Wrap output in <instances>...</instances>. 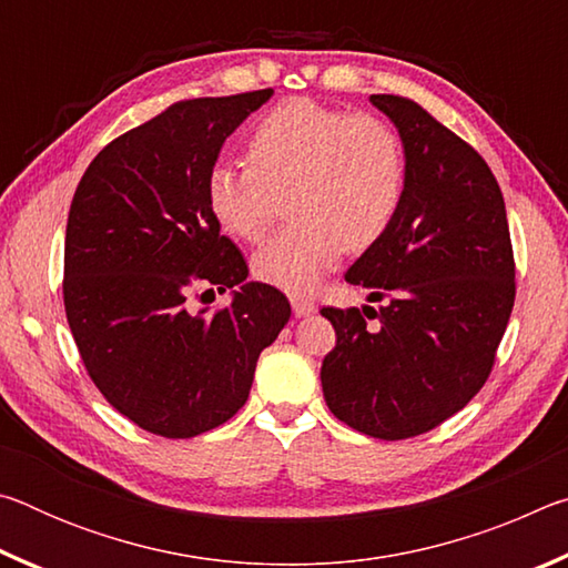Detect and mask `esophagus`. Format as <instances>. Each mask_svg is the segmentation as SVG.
I'll use <instances>...</instances> for the list:
<instances>
[{
    "label": "esophagus",
    "instance_id": "1",
    "mask_svg": "<svg viewBox=\"0 0 568 568\" xmlns=\"http://www.w3.org/2000/svg\"><path fill=\"white\" fill-rule=\"evenodd\" d=\"M293 313L295 318H307V315H313L315 311H318V305H315L313 301H303V297H293Z\"/></svg>",
    "mask_w": 568,
    "mask_h": 568
}]
</instances>
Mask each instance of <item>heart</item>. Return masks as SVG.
Returning a JSON list of instances; mask_svg holds the SVG:
<instances>
[{"mask_svg": "<svg viewBox=\"0 0 568 568\" xmlns=\"http://www.w3.org/2000/svg\"><path fill=\"white\" fill-rule=\"evenodd\" d=\"M250 165L217 162L207 172L210 213L227 233L255 243L287 197L293 225L253 257L263 283L313 293L343 250L386 235L403 200V152L386 122L295 98L250 134Z\"/></svg>", "mask_w": 568, "mask_h": 568, "instance_id": "heart-1", "label": "heart"}]
</instances>
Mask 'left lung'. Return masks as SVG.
Wrapping results in <instances>:
<instances>
[{"label":"left lung","mask_w":568,"mask_h":568,"mask_svg":"<svg viewBox=\"0 0 568 568\" xmlns=\"http://www.w3.org/2000/svg\"><path fill=\"white\" fill-rule=\"evenodd\" d=\"M398 130L406 182L390 227L345 281L388 295L365 307H323L335 348L321 368L335 418L365 436L410 438L476 396L514 307V253L501 187L484 158L416 102L371 94Z\"/></svg>","instance_id":"left-lung-1"}]
</instances>
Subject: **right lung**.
I'll return each mask as SVG.
<instances>
[{"label":"right lung","instance_id":"add662e5","mask_svg":"<svg viewBox=\"0 0 568 568\" xmlns=\"http://www.w3.org/2000/svg\"><path fill=\"white\" fill-rule=\"evenodd\" d=\"M273 98H200L112 140L72 197L64 311L82 363L112 408L165 438H192L245 406L263 348L291 321L287 297L247 283L220 235L207 172L225 140ZM234 287L231 305L190 312V292Z\"/></svg>","mask_w":568,"mask_h":568}]
</instances>
